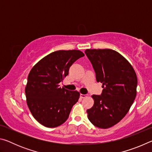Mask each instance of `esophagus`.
I'll use <instances>...</instances> for the list:
<instances>
[{
    "label": "esophagus",
    "instance_id": "obj_1",
    "mask_svg": "<svg viewBox=\"0 0 152 152\" xmlns=\"http://www.w3.org/2000/svg\"><path fill=\"white\" fill-rule=\"evenodd\" d=\"M87 97L86 94H80V98L81 99H84V98Z\"/></svg>",
    "mask_w": 152,
    "mask_h": 152
}]
</instances>
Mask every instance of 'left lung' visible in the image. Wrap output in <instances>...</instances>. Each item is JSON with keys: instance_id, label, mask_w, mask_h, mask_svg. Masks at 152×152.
<instances>
[{"instance_id": "obj_1", "label": "left lung", "mask_w": 152, "mask_h": 152, "mask_svg": "<svg viewBox=\"0 0 152 152\" xmlns=\"http://www.w3.org/2000/svg\"><path fill=\"white\" fill-rule=\"evenodd\" d=\"M96 79L103 88L101 95H92L94 105L86 110L94 126L107 129L119 123L132 107L137 94V78L130 63L117 51L103 49L85 51Z\"/></svg>"}]
</instances>
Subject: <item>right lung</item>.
I'll use <instances>...</instances> for the list:
<instances>
[{
    "label": "right lung",
    "mask_w": 152,
    "mask_h": 152,
    "mask_svg": "<svg viewBox=\"0 0 152 152\" xmlns=\"http://www.w3.org/2000/svg\"><path fill=\"white\" fill-rule=\"evenodd\" d=\"M84 54L80 50H59L46 56L31 70L25 87L27 104L33 117L47 127H56L68 119L80 93L61 88L72 64Z\"/></svg>",
    "instance_id": "obj_1"
}]
</instances>
